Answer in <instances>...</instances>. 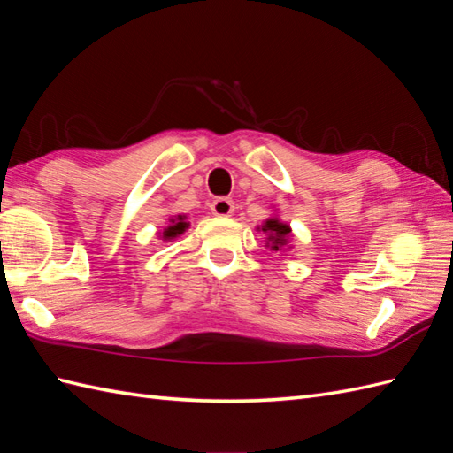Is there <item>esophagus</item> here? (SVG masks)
Instances as JSON below:
<instances>
[{
    "mask_svg": "<svg viewBox=\"0 0 453 453\" xmlns=\"http://www.w3.org/2000/svg\"><path fill=\"white\" fill-rule=\"evenodd\" d=\"M211 211L217 217H230L234 213V201L230 197H217L213 203H211Z\"/></svg>",
    "mask_w": 453,
    "mask_h": 453,
    "instance_id": "34e87169",
    "label": "esophagus"
}]
</instances>
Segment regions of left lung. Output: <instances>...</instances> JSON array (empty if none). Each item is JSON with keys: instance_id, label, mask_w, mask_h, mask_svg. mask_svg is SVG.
<instances>
[{"instance_id": "8db88e82", "label": "left lung", "mask_w": 453, "mask_h": 453, "mask_svg": "<svg viewBox=\"0 0 453 453\" xmlns=\"http://www.w3.org/2000/svg\"><path fill=\"white\" fill-rule=\"evenodd\" d=\"M261 230L267 234V246L271 250L279 252L280 248H285L288 244V236H290V226L283 220H279L277 217L267 219L264 225H261Z\"/></svg>"}]
</instances>
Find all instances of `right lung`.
<instances>
[{"mask_svg":"<svg viewBox=\"0 0 453 453\" xmlns=\"http://www.w3.org/2000/svg\"><path fill=\"white\" fill-rule=\"evenodd\" d=\"M188 226H189V223H186V215L173 217L170 219V225L163 230V240H173L180 234H184Z\"/></svg>","mask_w":453,"mask_h":453,"instance_id":"1","label":"right lung"}]
</instances>
